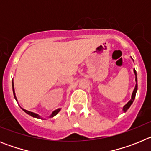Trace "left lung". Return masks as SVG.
Returning <instances> with one entry per match:
<instances>
[{"label": "left lung", "instance_id": "1", "mask_svg": "<svg viewBox=\"0 0 151 151\" xmlns=\"http://www.w3.org/2000/svg\"><path fill=\"white\" fill-rule=\"evenodd\" d=\"M134 74H135V81H136V85H135V88H134V91H133V93H132V99L130 100V101H129V102L126 104L123 107V111L124 112H126L128 110V109H129V107H130V106L132 105V104L133 103V101H134V98H135V95H136V92H137V90H138V84H137V82H138V80H137V73H136V71L135 69H134Z\"/></svg>", "mask_w": 151, "mask_h": 151}]
</instances>
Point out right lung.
<instances>
[{
    "mask_svg": "<svg viewBox=\"0 0 151 151\" xmlns=\"http://www.w3.org/2000/svg\"><path fill=\"white\" fill-rule=\"evenodd\" d=\"M12 86H13V95H14V97H15V99L17 100V97H16L15 95V91H14V88H13V82H12ZM22 110H23L25 113H26L27 114H29V115H30L31 116H32V117H35V118H38V119H41V116H38V114H36V113H32V112H30V111H28V110H24V109H22ZM60 110V109H57V110H54L53 113H52L51 115L50 116V117H54V116H56L57 114V113H59Z\"/></svg>",
    "mask_w": 151,
    "mask_h": 151,
    "instance_id": "1",
    "label": "right lung"
}]
</instances>
